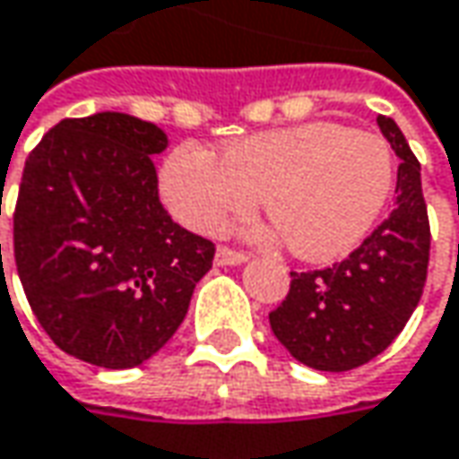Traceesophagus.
<instances>
[{
	"label": "esophagus",
	"instance_id": "34e87169",
	"mask_svg": "<svg viewBox=\"0 0 459 459\" xmlns=\"http://www.w3.org/2000/svg\"><path fill=\"white\" fill-rule=\"evenodd\" d=\"M249 256L244 255V252H238V249H229V247H218V252H215V264H241V262H247Z\"/></svg>",
	"mask_w": 459,
	"mask_h": 459
}]
</instances>
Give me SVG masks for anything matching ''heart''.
Instances as JSON below:
<instances>
[{"label": "heart", "instance_id": "b5f03b06", "mask_svg": "<svg viewBox=\"0 0 459 459\" xmlns=\"http://www.w3.org/2000/svg\"><path fill=\"white\" fill-rule=\"evenodd\" d=\"M392 181L394 158L379 134L309 122L244 137L223 158L178 145L160 171V192L197 233H221L264 195L288 249L322 262L364 241L390 200Z\"/></svg>", "mask_w": 459, "mask_h": 459}]
</instances>
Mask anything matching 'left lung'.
Wrapping results in <instances>:
<instances>
[{
  "instance_id": "8db88e82",
  "label": "left lung",
  "mask_w": 459,
  "mask_h": 459,
  "mask_svg": "<svg viewBox=\"0 0 459 459\" xmlns=\"http://www.w3.org/2000/svg\"><path fill=\"white\" fill-rule=\"evenodd\" d=\"M377 124L394 155L397 204L359 249L325 270L290 273L283 304L270 327L301 364L319 371H351L377 359L420 301L431 229L420 189V163L390 117Z\"/></svg>"
}]
</instances>
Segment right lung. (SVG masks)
<instances>
[{"label":"right lung","mask_w":459,"mask_h":459,"mask_svg":"<svg viewBox=\"0 0 459 459\" xmlns=\"http://www.w3.org/2000/svg\"><path fill=\"white\" fill-rule=\"evenodd\" d=\"M166 145L155 124L103 111L62 119L25 160L17 275L46 335L80 361H148L212 267L215 244L181 229L158 197L152 155Z\"/></svg>","instance_id":"1"}]
</instances>
